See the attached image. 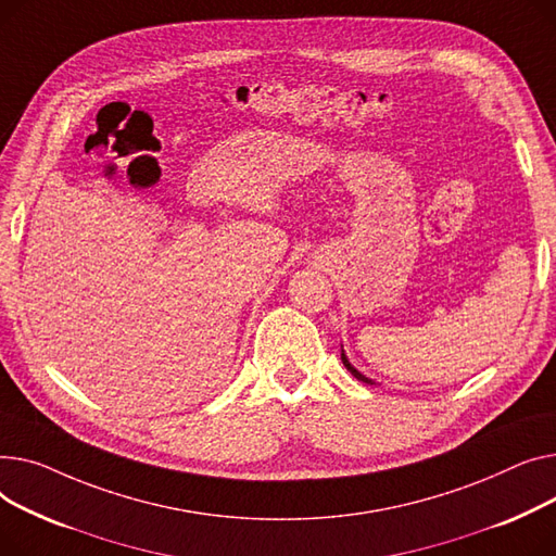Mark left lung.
<instances>
[{
    "label": "left lung",
    "mask_w": 556,
    "mask_h": 556,
    "mask_svg": "<svg viewBox=\"0 0 556 556\" xmlns=\"http://www.w3.org/2000/svg\"><path fill=\"white\" fill-rule=\"evenodd\" d=\"M341 362H343V366H345V368H348V370H350V372H352V375H354V377H356V379H358V381H364V383H370V386H372V383H375V381H372V379H368V377H364V375H362V372H358V370H356V368H354V366H352V364H350V362H348V356H345V352H343V350H341Z\"/></svg>",
    "instance_id": "8db88e82"
}]
</instances>
